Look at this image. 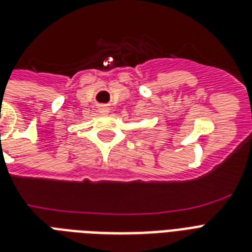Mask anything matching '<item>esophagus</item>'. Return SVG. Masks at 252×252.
Masks as SVG:
<instances>
[{
  "label": "esophagus",
  "instance_id": "obj_1",
  "mask_svg": "<svg viewBox=\"0 0 252 252\" xmlns=\"http://www.w3.org/2000/svg\"><path fill=\"white\" fill-rule=\"evenodd\" d=\"M107 111H108V110H107L106 107H102V108H99V112H102V114H106Z\"/></svg>",
  "mask_w": 252,
  "mask_h": 252
}]
</instances>
